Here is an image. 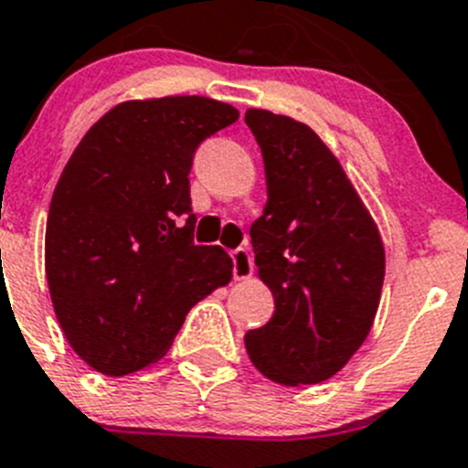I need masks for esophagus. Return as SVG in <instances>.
I'll return each mask as SVG.
<instances>
[{
  "label": "esophagus",
  "instance_id": "34e87169",
  "mask_svg": "<svg viewBox=\"0 0 468 468\" xmlns=\"http://www.w3.org/2000/svg\"><path fill=\"white\" fill-rule=\"evenodd\" d=\"M230 258H233V276L238 281L249 279L253 271V262H251V253L249 249L238 247L235 251H230Z\"/></svg>",
  "mask_w": 468,
  "mask_h": 468
}]
</instances>
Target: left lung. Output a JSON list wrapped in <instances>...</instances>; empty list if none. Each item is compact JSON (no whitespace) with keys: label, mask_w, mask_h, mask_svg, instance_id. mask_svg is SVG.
<instances>
[{"label":"left lung","mask_w":468,"mask_h":468,"mask_svg":"<svg viewBox=\"0 0 468 468\" xmlns=\"http://www.w3.org/2000/svg\"><path fill=\"white\" fill-rule=\"evenodd\" d=\"M244 123L265 162L267 206L251 226L274 315L247 331L249 359L285 387L334 378L364 345L384 283L373 217L334 153L308 125L267 109Z\"/></svg>","instance_id":"1"}]
</instances>
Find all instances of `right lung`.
Listing matches in <instances>:
<instances>
[{"label": "right lung", "instance_id": "1", "mask_svg": "<svg viewBox=\"0 0 468 468\" xmlns=\"http://www.w3.org/2000/svg\"><path fill=\"white\" fill-rule=\"evenodd\" d=\"M238 119L201 95L133 100L68 160L49 203L45 274L68 343L98 373L160 359L189 308L233 276L224 249L194 242L189 171L197 148Z\"/></svg>", "mask_w": 468, "mask_h": 468}]
</instances>
